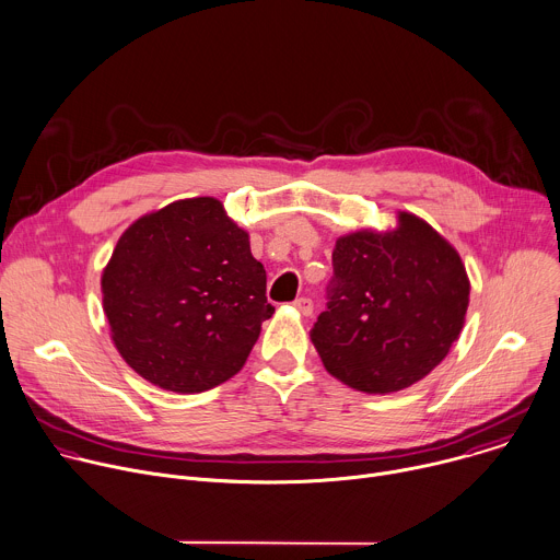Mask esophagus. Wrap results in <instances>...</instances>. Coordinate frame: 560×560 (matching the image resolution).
Returning a JSON list of instances; mask_svg holds the SVG:
<instances>
[{"label": "esophagus", "instance_id": "34e87169", "mask_svg": "<svg viewBox=\"0 0 560 560\" xmlns=\"http://www.w3.org/2000/svg\"><path fill=\"white\" fill-rule=\"evenodd\" d=\"M303 316H310L312 314V310H314V305H312V301L307 299V296H301V299H296L294 303H292Z\"/></svg>", "mask_w": 560, "mask_h": 560}]
</instances>
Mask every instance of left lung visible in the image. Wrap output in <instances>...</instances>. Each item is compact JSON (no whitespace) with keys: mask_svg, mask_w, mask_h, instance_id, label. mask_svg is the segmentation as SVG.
Listing matches in <instances>:
<instances>
[{"mask_svg":"<svg viewBox=\"0 0 560 560\" xmlns=\"http://www.w3.org/2000/svg\"><path fill=\"white\" fill-rule=\"evenodd\" d=\"M328 307L310 339L326 370L352 389L392 394L425 378L458 339L469 279L428 221L398 212L392 230L337 238Z\"/></svg>","mask_w":560,"mask_h":560,"instance_id":"left-lung-1","label":"left lung"}]
</instances>
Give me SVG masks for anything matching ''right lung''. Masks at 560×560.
I'll list each match as a JSON object with an SVG mask.
<instances>
[{"label":"right lung","instance_id":"right-lung-1","mask_svg":"<svg viewBox=\"0 0 560 560\" xmlns=\"http://www.w3.org/2000/svg\"><path fill=\"white\" fill-rule=\"evenodd\" d=\"M102 296L121 359L177 394L232 378L275 312L248 232L214 197L179 199L132 221L104 268Z\"/></svg>","mask_w":560,"mask_h":560}]
</instances>
